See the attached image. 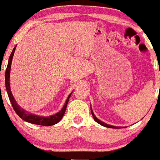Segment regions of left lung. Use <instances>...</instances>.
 Returning <instances> with one entry per match:
<instances>
[{"label":"left lung","mask_w":160,"mask_h":160,"mask_svg":"<svg viewBox=\"0 0 160 160\" xmlns=\"http://www.w3.org/2000/svg\"><path fill=\"white\" fill-rule=\"evenodd\" d=\"M91 113H92V115L93 119H94V120H95V121H96V122H98V123H99L100 125H102V126H104V127H108V128H122V127H117V126H111V125H108V124L104 123V122H102V121H101V120H99L98 118H96V117H95V116L94 115V113H93V111H92V108H91Z\"/></svg>","instance_id":"8db88e82"}]
</instances>
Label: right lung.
I'll use <instances>...</instances> for the list:
<instances>
[{
	"instance_id": "obj_1",
	"label": "right lung",
	"mask_w": 160,
	"mask_h": 160,
	"mask_svg": "<svg viewBox=\"0 0 160 160\" xmlns=\"http://www.w3.org/2000/svg\"><path fill=\"white\" fill-rule=\"evenodd\" d=\"M16 47H14L13 49H12V52H11L10 58H9L8 61V65H7V69H6V73H5V84H6V89L7 92V94H8L9 98H10V101L12 104V108H13L14 111H16V113H17L18 116L20 117V118L22 119L23 120L26 121L28 122H30V123L33 124H37V125H40V126H52V125H55L58 123L60 120H62V117H63L64 114H65L66 108H67L68 102L69 101V98L71 97L72 92L71 93L68 97L67 101H66L65 105L62 109L58 113H56L55 115L50 116V117H40V116L34 115L33 113H30L28 112L25 111V110L22 109L18 105V104L16 103V100L14 99L13 96H12V92H11L10 90V68H11V64H12V57H13L14 52H15Z\"/></svg>"
}]
</instances>
